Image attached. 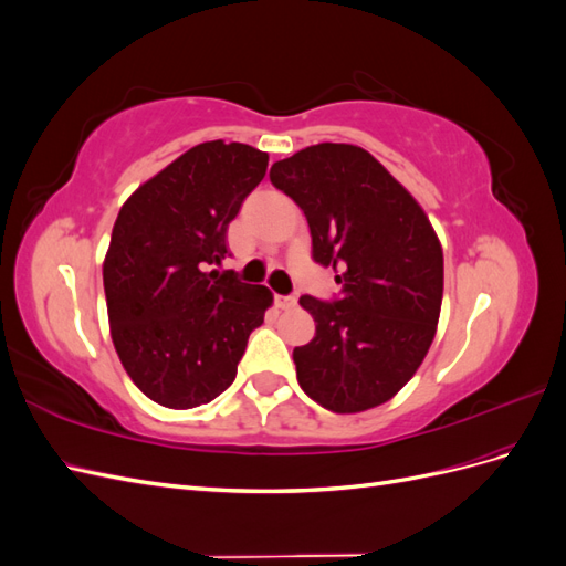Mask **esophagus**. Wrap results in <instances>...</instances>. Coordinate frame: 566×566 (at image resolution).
Listing matches in <instances>:
<instances>
[{
	"label": "esophagus",
	"instance_id": "obj_1",
	"mask_svg": "<svg viewBox=\"0 0 566 566\" xmlns=\"http://www.w3.org/2000/svg\"><path fill=\"white\" fill-rule=\"evenodd\" d=\"M276 304H279V310H295L297 306V300L295 297H276Z\"/></svg>",
	"mask_w": 566,
	"mask_h": 566
}]
</instances>
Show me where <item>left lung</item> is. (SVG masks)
Masks as SVG:
<instances>
[{
    "label": "left lung",
    "instance_id": "obj_1",
    "mask_svg": "<svg viewBox=\"0 0 566 566\" xmlns=\"http://www.w3.org/2000/svg\"><path fill=\"white\" fill-rule=\"evenodd\" d=\"M269 177L304 210L314 260L342 285L333 304L300 297L316 321L314 339L293 352L300 387L333 413L394 399L441 314L443 250L430 217L361 146H306Z\"/></svg>",
    "mask_w": 566,
    "mask_h": 566
}]
</instances>
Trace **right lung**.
I'll return each mask as SVG.
<instances>
[{
    "instance_id": "1",
    "label": "right lung",
    "mask_w": 566,
    "mask_h": 566,
    "mask_svg": "<svg viewBox=\"0 0 566 566\" xmlns=\"http://www.w3.org/2000/svg\"><path fill=\"white\" fill-rule=\"evenodd\" d=\"M266 165L248 144L205 142L119 208L104 260L111 337L132 382L165 408L219 397L273 304L266 285L210 269L227 260L229 224Z\"/></svg>"
}]
</instances>
